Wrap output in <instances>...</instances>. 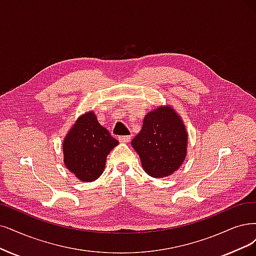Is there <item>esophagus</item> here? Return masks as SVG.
<instances>
[{
	"label": "esophagus",
	"mask_w": 256,
	"mask_h": 256,
	"mask_svg": "<svg viewBox=\"0 0 256 256\" xmlns=\"http://www.w3.org/2000/svg\"><path fill=\"white\" fill-rule=\"evenodd\" d=\"M118 140L120 141V142H123V144H128L130 141V136H120L118 137Z\"/></svg>",
	"instance_id": "esophagus-1"
}]
</instances>
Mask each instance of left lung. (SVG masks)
I'll return each instance as SVG.
<instances>
[{
    "label": "left lung",
    "instance_id": "8db88e82",
    "mask_svg": "<svg viewBox=\"0 0 256 256\" xmlns=\"http://www.w3.org/2000/svg\"><path fill=\"white\" fill-rule=\"evenodd\" d=\"M186 144L182 120L170 106L150 112L140 133L132 140L144 171L155 178L166 177L179 168L186 159Z\"/></svg>",
    "mask_w": 256,
    "mask_h": 256
}]
</instances>
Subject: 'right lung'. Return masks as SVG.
Masks as SVG:
<instances>
[{
  "label": "right lung",
  "mask_w": 256,
  "mask_h": 256,
  "mask_svg": "<svg viewBox=\"0 0 256 256\" xmlns=\"http://www.w3.org/2000/svg\"><path fill=\"white\" fill-rule=\"evenodd\" d=\"M117 144L94 112H86L76 121L63 141L64 164L80 180L94 182L102 174L106 156Z\"/></svg>",
  "instance_id": "add662e5"
}]
</instances>
